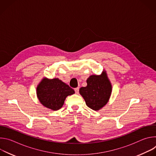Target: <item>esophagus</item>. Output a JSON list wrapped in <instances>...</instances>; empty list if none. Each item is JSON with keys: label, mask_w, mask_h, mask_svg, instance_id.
<instances>
[{"label": "esophagus", "mask_w": 156, "mask_h": 156, "mask_svg": "<svg viewBox=\"0 0 156 156\" xmlns=\"http://www.w3.org/2000/svg\"><path fill=\"white\" fill-rule=\"evenodd\" d=\"M75 93L76 94H78L79 93V87H76L75 89Z\"/></svg>", "instance_id": "esophagus-1"}]
</instances>
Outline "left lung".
<instances>
[{"label":"left lung","mask_w":156,"mask_h":156,"mask_svg":"<svg viewBox=\"0 0 156 156\" xmlns=\"http://www.w3.org/2000/svg\"><path fill=\"white\" fill-rule=\"evenodd\" d=\"M87 86L80 89V94L87 107L99 110L108 102L112 91V86L105 70L99 75H92L87 80Z\"/></svg>","instance_id":"obj_1"}]
</instances>
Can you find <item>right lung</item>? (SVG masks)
I'll return each instance as SVG.
<instances>
[{"instance_id": "add662e5", "label": "right lung", "mask_w": 156, "mask_h": 156, "mask_svg": "<svg viewBox=\"0 0 156 156\" xmlns=\"http://www.w3.org/2000/svg\"><path fill=\"white\" fill-rule=\"evenodd\" d=\"M75 91L58 78L44 77L36 87V94L41 104L52 110L62 107L66 98Z\"/></svg>"}]
</instances>
